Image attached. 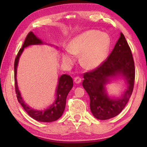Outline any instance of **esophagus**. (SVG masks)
Wrapping results in <instances>:
<instances>
[{
	"instance_id": "1",
	"label": "esophagus",
	"mask_w": 147,
	"mask_h": 147,
	"mask_svg": "<svg viewBox=\"0 0 147 147\" xmlns=\"http://www.w3.org/2000/svg\"><path fill=\"white\" fill-rule=\"evenodd\" d=\"M81 82H82L81 77L76 76L75 78H74V82H75L76 84H79V83H80Z\"/></svg>"
}]
</instances>
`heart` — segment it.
<instances>
[{"label":"heart","mask_w":147,"mask_h":147,"mask_svg":"<svg viewBox=\"0 0 147 147\" xmlns=\"http://www.w3.org/2000/svg\"><path fill=\"white\" fill-rule=\"evenodd\" d=\"M110 39L106 33L89 30L79 35L71 41L69 49L62 54L64 62L71 64L76 55H80L81 63L84 67L93 69L102 63L108 55Z\"/></svg>","instance_id":"obj_1"}]
</instances>
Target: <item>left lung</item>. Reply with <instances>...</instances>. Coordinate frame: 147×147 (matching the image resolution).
<instances>
[{"label":"left lung","instance_id":"1","mask_svg":"<svg viewBox=\"0 0 147 147\" xmlns=\"http://www.w3.org/2000/svg\"><path fill=\"white\" fill-rule=\"evenodd\" d=\"M118 74L127 80L128 89L123 98L110 99L105 93V85L109 78ZM84 78L82 86L90 98V109L94 117L107 120L121 112L132 94L135 81L132 54L123 34L106 60L94 70L84 73Z\"/></svg>","mask_w":147,"mask_h":147}]
</instances>
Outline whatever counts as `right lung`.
Wrapping results in <instances>:
<instances>
[{"instance_id":"obj_1","label":"right lung","mask_w":147,"mask_h":147,"mask_svg":"<svg viewBox=\"0 0 147 147\" xmlns=\"http://www.w3.org/2000/svg\"><path fill=\"white\" fill-rule=\"evenodd\" d=\"M41 39L37 38L32 32H30L27 35L22 48L20 49L18 54L15 59L14 63V79H15V89L17 94V98L19 102L21 104L24 110L32 118L36 121L45 123L53 122L60 117L63 114L66 104V98L69 92L71 91L73 86V81L71 76L68 74H63L59 78L58 86L56 90V98L53 105L50 106L49 109H45L43 111L34 110L28 106L24 103L22 98L21 94L19 91L18 86L17 83V67L18 64L19 57L23 53L24 49L30 45L42 44Z\"/></svg>"}]
</instances>
